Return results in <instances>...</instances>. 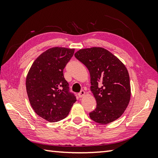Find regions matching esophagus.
<instances>
[{
	"instance_id": "34e87169",
	"label": "esophagus",
	"mask_w": 158,
	"mask_h": 158,
	"mask_svg": "<svg viewBox=\"0 0 158 158\" xmlns=\"http://www.w3.org/2000/svg\"><path fill=\"white\" fill-rule=\"evenodd\" d=\"M84 95H85V91H84V90H81V91H80L78 93V95H79V98H82L83 96H84Z\"/></svg>"
}]
</instances>
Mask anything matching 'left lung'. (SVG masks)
<instances>
[{"label":"left lung","instance_id":"obj_1","mask_svg":"<svg viewBox=\"0 0 158 158\" xmlns=\"http://www.w3.org/2000/svg\"><path fill=\"white\" fill-rule=\"evenodd\" d=\"M89 69L93 95L97 102L89 116L100 124H107L122 116L131 95L127 69L118 58L105 49L92 47L74 53Z\"/></svg>","mask_w":158,"mask_h":158}]
</instances>
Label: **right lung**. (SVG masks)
Returning <instances> with one entry per match:
<instances>
[{
  "label": "right lung",
  "instance_id": "obj_1",
  "mask_svg": "<svg viewBox=\"0 0 158 158\" xmlns=\"http://www.w3.org/2000/svg\"><path fill=\"white\" fill-rule=\"evenodd\" d=\"M74 52V49L63 47L48 49L34 61L26 77L31 106L38 116L49 122L66 118L77 100L63 75Z\"/></svg>",
  "mask_w": 158,
  "mask_h": 158
}]
</instances>
